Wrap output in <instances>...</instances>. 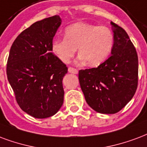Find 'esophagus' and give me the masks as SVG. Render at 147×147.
<instances>
[{
	"label": "esophagus",
	"instance_id": "obj_1",
	"mask_svg": "<svg viewBox=\"0 0 147 147\" xmlns=\"http://www.w3.org/2000/svg\"><path fill=\"white\" fill-rule=\"evenodd\" d=\"M68 72H70V73H73V74H78V70L77 69H76V68H71V67H69L68 69Z\"/></svg>",
	"mask_w": 147,
	"mask_h": 147
}]
</instances>
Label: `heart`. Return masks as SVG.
Listing matches in <instances>:
<instances>
[{
	"label": "heart",
	"instance_id": "obj_1",
	"mask_svg": "<svg viewBox=\"0 0 147 147\" xmlns=\"http://www.w3.org/2000/svg\"><path fill=\"white\" fill-rule=\"evenodd\" d=\"M114 43V32L108 27L76 22L66 27L65 37L52 41L51 51L61 61L68 63L78 47L79 61L97 66L108 58Z\"/></svg>",
	"mask_w": 147,
	"mask_h": 147
}]
</instances>
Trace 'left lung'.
I'll list each match as a JSON object with an SVG mask.
<instances>
[{
	"instance_id": "obj_1",
	"label": "left lung",
	"mask_w": 147,
	"mask_h": 147,
	"mask_svg": "<svg viewBox=\"0 0 147 147\" xmlns=\"http://www.w3.org/2000/svg\"><path fill=\"white\" fill-rule=\"evenodd\" d=\"M115 36L111 56L97 68L80 70L86 101L101 114H115L133 97L138 84V56L127 32L111 22Z\"/></svg>"
}]
</instances>
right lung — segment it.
I'll use <instances>...</instances> for the list:
<instances>
[{
  "mask_svg": "<svg viewBox=\"0 0 147 147\" xmlns=\"http://www.w3.org/2000/svg\"><path fill=\"white\" fill-rule=\"evenodd\" d=\"M61 24L59 16L35 22L12 43L7 76L21 109L36 118L53 116L64 102L63 77L68 68L51 51Z\"/></svg>",
  "mask_w": 147,
  "mask_h": 147,
  "instance_id": "right-lung-1",
  "label": "right lung"
}]
</instances>
